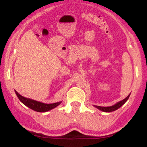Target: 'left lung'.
<instances>
[{
	"mask_svg": "<svg viewBox=\"0 0 147 147\" xmlns=\"http://www.w3.org/2000/svg\"><path fill=\"white\" fill-rule=\"evenodd\" d=\"M130 95H129L127 96V97H126L125 99H123V100L121 101V102L117 103L116 104H115L114 106H109V107H104V106H97L96 107L97 108V109H99V110L104 111V112H112V111H114L115 110H117V109H119V108H120L121 106H122L123 104L125 103L126 101L128 100V99H129Z\"/></svg>",
	"mask_w": 147,
	"mask_h": 147,
	"instance_id": "obj_1",
	"label": "left lung"
}]
</instances>
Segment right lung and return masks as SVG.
I'll return each instance as SVG.
<instances>
[{"mask_svg": "<svg viewBox=\"0 0 147 147\" xmlns=\"http://www.w3.org/2000/svg\"><path fill=\"white\" fill-rule=\"evenodd\" d=\"M15 92H16L18 98L23 104L29 107L30 109L37 111V112H46V111H48L54 109V108L57 107V106H59L61 104V102L54 103V104H44V103L37 102V101L32 100V99L25 98V97L21 96L20 94H18L16 90H15Z\"/></svg>", "mask_w": 147, "mask_h": 147, "instance_id": "1", "label": "right lung"}]
</instances>
